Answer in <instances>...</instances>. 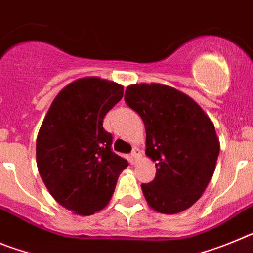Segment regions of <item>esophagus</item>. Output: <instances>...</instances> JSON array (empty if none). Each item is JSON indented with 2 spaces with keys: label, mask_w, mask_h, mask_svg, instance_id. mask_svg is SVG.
<instances>
[{
  "label": "esophagus",
  "mask_w": 253,
  "mask_h": 253,
  "mask_svg": "<svg viewBox=\"0 0 253 253\" xmlns=\"http://www.w3.org/2000/svg\"><path fill=\"white\" fill-rule=\"evenodd\" d=\"M140 157H142V153H140L139 149L134 148L133 152H131V158H133L134 162H137L138 160H140Z\"/></svg>",
  "instance_id": "1"
}]
</instances>
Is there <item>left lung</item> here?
Listing matches in <instances>:
<instances>
[{"mask_svg": "<svg viewBox=\"0 0 253 253\" xmlns=\"http://www.w3.org/2000/svg\"><path fill=\"white\" fill-rule=\"evenodd\" d=\"M124 100L144 123L146 154L157 169L154 180L142 184L147 203L158 213L184 211L215 169L220 146L214 124L191 97L165 84H131Z\"/></svg>", "mask_w": 253, "mask_h": 253, "instance_id": "8db88e82", "label": "left lung"}]
</instances>
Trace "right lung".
<instances>
[{"label": "right lung", "mask_w": 253, "mask_h": 253, "mask_svg": "<svg viewBox=\"0 0 253 253\" xmlns=\"http://www.w3.org/2000/svg\"><path fill=\"white\" fill-rule=\"evenodd\" d=\"M124 87L99 77L80 78L51 102L37 139V165L51 196L66 209L91 215L110 202L128 161L111 149L102 126Z\"/></svg>", "instance_id": "add662e5"}]
</instances>
